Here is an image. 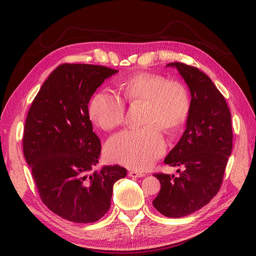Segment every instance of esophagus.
<instances>
[{
  "instance_id": "esophagus-1",
  "label": "esophagus",
  "mask_w": 256,
  "mask_h": 256,
  "mask_svg": "<svg viewBox=\"0 0 256 256\" xmlns=\"http://www.w3.org/2000/svg\"><path fill=\"white\" fill-rule=\"evenodd\" d=\"M128 175H129L130 177H132V178L143 177V176H144V174H143L142 172H138V171H130V172L128 173Z\"/></svg>"
}]
</instances>
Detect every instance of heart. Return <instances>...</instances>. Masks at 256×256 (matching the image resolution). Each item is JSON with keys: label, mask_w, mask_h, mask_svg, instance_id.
I'll use <instances>...</instances> for the list:
<instances>
[{"label": "heart", "mask_w": 256, "mask_h": 256, "mask_svg": "<svg viewBox=\"0 0 256 256\" xmlns=\"http://www.w3.org/2000/svg\"><path fill=\"white\" fill-rule=\"evenodd\" d=\"M118 90L120 96L108 88L97 90L88 104L90 118L100 129L111 131L125 120L122 100L128 104L144 102V127L112 138L106 146V156L127 168L146 170L166 150L160 129L173 134L187 122L191 108L188 90L180 82L150 72L126 76L118 83Z\"/></svg>", "instance_id": "obj_1"}]
</instances>
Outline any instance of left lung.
<instances>
[{"label": "left lung", "mask_w": 256, "mask_h": 256, "mask_svg": "<svg viewBox=\"0 0 256 256\" xmlns=\"http://www.w3.org/2000/svg\"><path fill=\"white\" fill-rule=\"evenodd\" d=\"M166 67L176 68L187 83L191 108L182 136L164 159L182 170L177 177L154 174L161 189L152 205L168 218H180L208 204L220 190L233 131L226 99L207 74L178 62Z\"/></svg>", "instance_id": "8db88e82"}]
</instances>
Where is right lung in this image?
Wrapping results in <instances>:
<instances>
[{"mask_svg": "<svg viewBox=\"0 0 256 256\" xmlns=\"http://www.w3.org/2000/svg\"><path fill=\"white\" fill-rule=\"evenodd\" d=\"M118 70L90 64H63L50 74L30 108L23 154L44 204L63 219L96 222L111 205L113 186L127 175L99 161L102 144L92 131L88 102Z\"/></svg>", "mask_w": 256, "mask_h": 256, "instance_id": "right-lung-1", "label": "right lung"}]
</instances>
